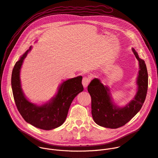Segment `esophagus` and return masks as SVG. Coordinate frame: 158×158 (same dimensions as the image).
Masks as SVG:
<instances>
[{
  "label": "esophagus",
  "mask_w": 158,
  "mask_h": 158,
  "mask_svg": "<svg viewBox=\"0 0 158 158\" xmlns=\"http://www.w3.org/2000/svg\"><path fill=\"white\" fill-rule=\"evenodd\" d=\"M90 81V78H87V77H84V78H83V80H82V84H83V87H84L85 88H86V87L89 85V84Z\"/></svg>",
  "instance_id": "1"
}]
</instances>
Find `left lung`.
<instances>
[{"label": "left lung", "mask_w": 158, "mask_h": 158, "mask_svg": "<svg viewBox=\"0 0 158 158\" xmlns=\"http://www.w3.org/2000/svg\"><path fill=\"white\" fill-rule=\"evenodd\" d=\"M132 51L139 63L140 70L137 80L138 88L135 98L125 106L119 107L114 104L110 89L104 85L98 78L93 79L89 85L87 90L91 96L92 118L99 126L118 128L125 125L140 110L145 101L148 87L146 65L133 48Z\"/></svg>", "instance_id": "1"}]
</instances>
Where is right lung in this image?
Wrapping results in <instances>:
<instances>
[{
	"mask_svg": "<svg viewBox=\"0 0 158 158\" xmlns=\"http://www.w3.org/2000/svg\"><path fill=\"white\" fill-rule=\"evenodd\" d=\"M31 47L30 46L21 56L14 66L11 77L12 90L18 110L23 119L38 128L49 130L60 127L64 122L73 100L83 90L82 77L78 76L63 81L57 94L48 102L41 106L30 102L21 87L19 73L23 60Z\"/></svg>",
	"mask_w": 158,
	"mask_h": 158,
	"instance_id": "obj_1",
	"label": "right lung"
}]
</instances>
